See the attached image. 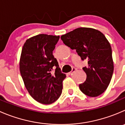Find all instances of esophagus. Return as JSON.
<instances>
[{
    "instance_id": "34e87169",
    "label": "esophagus",
    "mask_w": 125,
    "mask_h": 125,
    "mask_svg": "<svg viewBox=\"0 0 125 125\" xmlns=\"http://www.w3.org/2000/svg\"><path fill=\"white\" fill-rule=\"evenodd\" d=\"M76 69L75 68H73L72 69V70H71V71H70V72H69L68 73V74H69V75H71V74H72L75 71H76Z\"/></svg>"
}]
</instances>
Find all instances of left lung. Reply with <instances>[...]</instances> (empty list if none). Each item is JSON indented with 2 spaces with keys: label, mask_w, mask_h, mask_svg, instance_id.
Returning <instances> with one entry per match:
<instances>
[{
  "label": "left lung",
  "mask_w": 125,
  "mask_h": 125,
  "mask_svg": "<svg viewBox=\"0 0 125 125\" xmlns=\"http://www.w3.org/2000/svg\"><path fill=\"white\" fill-rule=\"evenodd\" d=\"M61 40L76 49L82 60H88V66L83 68L87 79L79 85L81 92L90 97L104 93L114 72L112 49L104 35L96 29L79 27L62 35Z\"/></svg>",
  "instance_id": "8db88e82"
}]
</instances>
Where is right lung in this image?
<instances>
[{
	"label": "right lung",
	"instance_id": "add662e5",
	"mask_svg": "<svg viewBox=\"0 0 125 125\" xmlns=\"http://www.w3.org/2000/svg\"><path fill=\"white\" fill-rule=\"evenodd\" d=\"M59 38L37 35L27 40L22 49L19 70L25 87L35 100L44 104H52L60 97L66 77L52 54Z\"/></svg>",
	"mask_w": 125,
	"mask_h": 125
}]
</instances>
